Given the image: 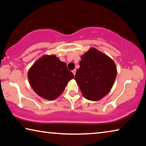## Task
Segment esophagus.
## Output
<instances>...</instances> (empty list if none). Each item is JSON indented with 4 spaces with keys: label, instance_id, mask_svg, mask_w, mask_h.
<instances>
[{
    "label": "esophagus",
    "instance_id": "obj_1",
    "mask_svg": "<svg viewBox=\"0 0 146 146\" xmlns=\"http://www.w3.org/2000/svg\"><path fill=\"white\" fill-rule=\"evenodd\" d=\"M72 72H73V75H75V74H76V70H73L72 71Z\"/></svg>",
    "mask_w": 146,
    "mask_h": 146
}]
</instances>
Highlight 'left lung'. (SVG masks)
<instances>
[{
  "instance_id": "obj_1",
  "label": "left lung",
  "mask_w": 146,
  "mask_h": 146,
  "mask_svg": "<svg viewBox=\"0 0 146 146\" xmlns=\"http://www.w3.org/2000/svg\"><path fill=\"white\" fill-rule=\"evenodd\" d=\"M117 67L111 58L92 48L81 56L75 79L86 99L98 101L111 90L117 76Z\"/></svg>"
}]
</instances>
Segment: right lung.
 I'll return each instance as SVG.
<instances>
[{
	"instance_id": "right-lung-1",
	"label": "right lung",
	"mask_w": 146,
	"mask_h": 146,
	"mask_svg": "<svg viewBox=\"0 0 146 146\" xmlns=\"http://www.w3.org/2000/svg\"><path fill=\"white\" fill-rule=\"evenodd\" d=\"M28 77L30 86L38 95L53 100L62 93L74 75L66 64L55 55H45L30 68Z\"/></svg>"
}]
</instances>
